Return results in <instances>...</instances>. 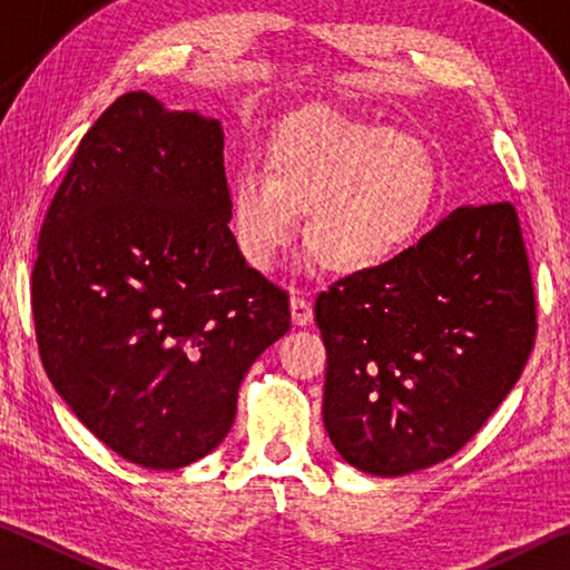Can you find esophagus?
Instances as JSON below:
<instances>
[{
	"label": "esophagus",
	"mask_w": 570,
	"mask_h": 570,
	"mask_svg": "<svg viewBox=\"0 0 570 570\" xmlns=\"http://www.w3.org/2000/svg\"><path fill=\"white\" fill-rule=\"evenodd\" d=\"M288 306H292V322H294V326L312 324V320H314V308H312V302H308L306 296L294 294L292 302H288Z\"/></svg>",
	"instance_id": "1"
}]
</instances>
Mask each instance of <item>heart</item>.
<instances>
[{"mask_svg": "<svg viewBox=\"0 0 570 570\" xmlns=\"http://www.w3.org/2000/svg\"><path fill=\"white\" fill-rule=\"evenodd\" d=\"M438 168L417 138L330 108L294 115L230 188V230L244 262L268 272L306 216L308 254L336 276H366L402 256L435 208Z\"/></svg>", "mask_w": 570, "mask_h": 570, "instance_id": "b5f03b06", "label": "heart"}]
</instances>
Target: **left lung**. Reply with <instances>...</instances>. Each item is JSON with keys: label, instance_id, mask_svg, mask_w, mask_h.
<instances>
[{"label": "left lung", "instance_id": "obj_1", "mask_svg": "<svg viewBox=\"0 0 570 570\" xmlns=\"http://www.w3.org/2000/svg\"><path fill=\"white\" fill-rule=\"evenodd\" d=\"M324 428L352 468L424 470L465 445L523 374L535 296L510 204L460 206L390 266L316 298Z\"/></svg>", "mask_w": 570, "mask_h": 570}]
</instances>
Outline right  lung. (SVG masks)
<instances>
[{
    "label": "right lung",
    "mask_w": 570,
    "mask_h": 570,
    "mask_svg": "<svg viewBox=\"0 0 570 570\" xmlns=\"http://www.w3.org/2000/svg\"><path fill=\"white\" fill-rule=\"evenodd\" d=\"M228 224L220 120L142 90L85 132L47 210L32 272L47 377L135 465L216 450L250 364L292 324Z\"/></svg>",
    "instance_id": "right-lung-1"
}]
</instances>
